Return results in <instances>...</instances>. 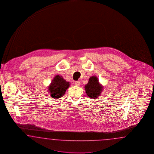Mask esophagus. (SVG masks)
Instances as JSON below:
<instances>
[{"label": "esophagus", "mask_w": 154, "mask_h": 154, "mask_svg": "<svg viewBox=\"0 0 154 154\" xmlns=\"http://www.w3.org/2000/svg\"><path fill=\"white\" fill-rule=\"evenodd\" d=\"M75 84L76 86H79V85H80V81H75Z\"/></svg>", "instance_id": "34e87169"}]
</instances>
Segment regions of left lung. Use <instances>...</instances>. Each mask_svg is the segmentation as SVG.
Instances as JSON below:
<instances>
[{"mask_svg":"<svg viewBox=\"0 0 154 154\" xmlns=\"http://www.w3.org/2000/svg\"><path fill=\"white\" fill-rule=\"evenodd\" d=\"M86 94L90 98H98L102 91L103 86L99 84L98 78L96 76H92L89 79L88 83L85 86Z\"/></svg>","mask_w":154,"mask_h":154,"instance_id":"left-lung-1","label":"left lung"}]
</instances>
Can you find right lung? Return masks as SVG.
<instances>
[{
    "label": "right lung",
    "instance_id": "add662e5",
    "mask_svg": "<svg viewBox=\"0 0 154 154\" xmlns=\"http://www.w3.org/2000/svg\"><path fill=\"white\" fill-rule=\"evenodd\" d=\"M69 82H66L62 76L56 75L48 89L52 98L56 99L62 97L65 94L66 90L69 87Z\"/></svg>",
    "mask_w": 154,
    "mask_h": 154
}]
</instances>
